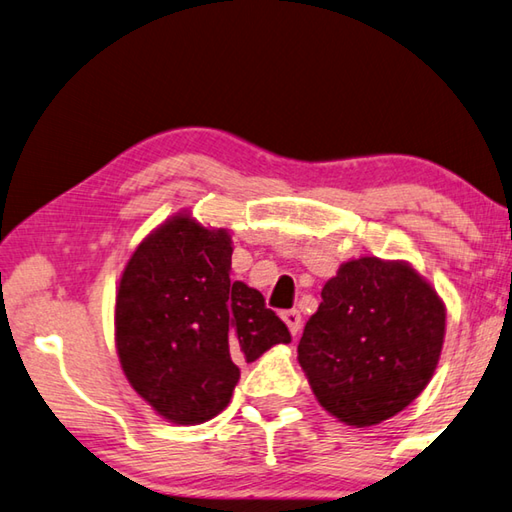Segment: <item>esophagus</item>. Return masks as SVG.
<instances>
[{
  "instance_id": "obj_1",
  "label": "esophagus",
  "mask_w": 512,
  "mask_h": 512,
  "mask_svg": "<svg viewBox=\"0 0 512 512\" xmlns=\"http://www.w3.org/2000/svg\"><path fill=\"white\" fill-rule=\"evenodd\" d=\"M282 320L286 322V327H288V331L293 333V336H297V333H300V329H302V315H300V311H295V309L284 311L282 313Z\"/></svg>"
}]
</instances>
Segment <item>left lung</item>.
<instances>
[{
	"mask_svg": "<svg viewBox=\"0 0 512 512\" xmlns=\"http://www.w3.org/2000/svg\"><path fill=\"white\" fill-rule=\"evenodd\" d=\"M443 338L445 306L425 277L407 262L360 257L324 284L297 360L324 410L369 427L423 392Z\"/></svg>",
	"mask_w": 512,
	"mask_h": 512,
	"instance_id": "1",
	"label": "left lung"
}]
</instances>
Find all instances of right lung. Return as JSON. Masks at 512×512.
Here are the masks:
<instances>
[{
  "instance_id": "right-lung-1",
  "label": "right lung",
  "mask_w": 512,
  "mask_h": 512,
  "mask_svg": "<svg viewBox=\"0 0 512 512\" xmlns=\"http://www.w3.org/2000/svg\"><path fill=\"white\" fill-rule=\"evenodd\" d=\"M232 241L190 215L147 235L120 277L116 349L129 385L176 425L230 403L241 362L291 342L264 295L230 280Z\"/></svg>"
}]
</instances>
